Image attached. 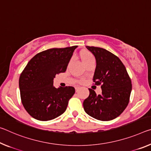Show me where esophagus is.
Here are the masks:
<instances>
[{
    "label": "esophagus",
    "mask_w": 151,
    "mask_h": 151,
    "mask_svg": "<svg viewBox=\"0 0 151 151\" xmlns=\"http://www.w3.org/2000/svg\"><path fill=\"white\" fill-rule=\"evenodd\" d=\"M80 89V87H75V91H76V92H78V90Z\"/></svg>",
    "instance_id": "obj_1"
}]
</instances>
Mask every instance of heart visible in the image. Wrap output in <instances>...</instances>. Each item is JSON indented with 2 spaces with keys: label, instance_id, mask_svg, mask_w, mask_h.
I'll return each instance as SVG.
<instances>
[{
  "label": "heart",
  "instance_id": "obj_1",
  "mask_svg": "<svg viewBox=\"0 0 151 151\" xmlns=\"http://www.w3.org/2000/svg\"><path fill=\"white\" fill-rule=\"evenodd\" d=\"M81 57L83 62V63H84L85 62L88 60L93 58V54L91 53V52H88V51H84L81 54Z\"/></svg>",
  "mask_w": 151,
  "mask_h": 151
}]
</instances>
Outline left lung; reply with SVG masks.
<instances>
[{"label": "left lung", "mask_w": 151, "mask_h": 151, "mask_svg": "<svg viewBox=\"0 0 151 151\" xmlns=\"http://www.w3.org/2000/svg\"><path fill=\"white\" fill-rule=\"evenodd\" d=\"M96 59L93 84L101 85L102 93L97 95L88 88L89 95L83 101V107L90 116L101 121L118 117L128 106L132 82L126 67L118 56L99 47L87 46Z\"/></svg>", "instance_id": "8db88e82"}]
</instances>
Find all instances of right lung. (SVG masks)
<instances>
[{
	"mask_svg": "<svg viewBox=\"0 0 151 151\" xmlns=\"http://www.w3.org/2000/svg\"><path fill=\"white\" fill-rule=\"evenodd\" d=\"M77 45L51 48L37 54L21 73L19 81L21 99L27 113L40 121L57 118L66 111L75 93L73 87L56 88V75L66 71Z\"/></svg>",
	"mask_w": 151,
	"mask_h": 151,
	"instance_id": "obj_1",
	"label": "right lung"
}]
</instances>
